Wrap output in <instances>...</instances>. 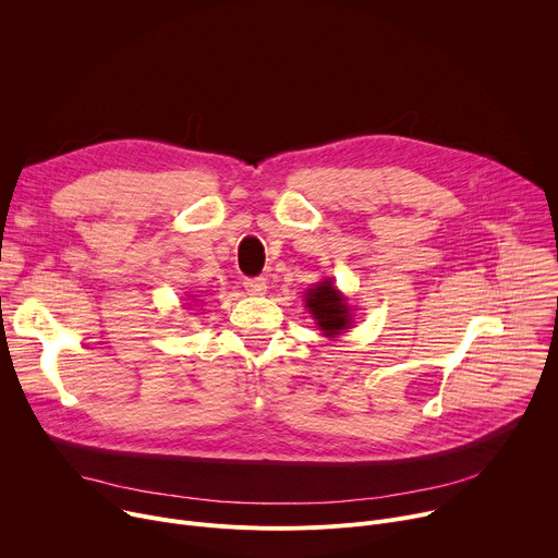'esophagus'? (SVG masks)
I'll return each mask as SVG.
<instances>
[{
	"instance_id": "1",
	"label": "esophagus",
	"mask_w": 558,
	"mask_h": 558,
	"mask_svg": "<svg viewBox=\"0 0 558 558\" xmlns=\"http://www.w3.org/2000/svg\"><path fill=\"white\" fill-rule=\"evenodd\" d=\"M242 284H244L246 293H251V295H263L267 291V280L265 278H246Z\"/></svg>"
}]
</instances>
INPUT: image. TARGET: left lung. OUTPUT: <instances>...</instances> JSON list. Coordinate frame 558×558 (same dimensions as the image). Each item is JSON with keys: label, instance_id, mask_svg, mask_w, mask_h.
Returning <instances> with one entry per match:
<instances>
[{"label": "left lung", "instance_id": "1", "mask_svg": "<svg viewBox=\"0 0 558 558\" xmlns=\"http://www.w3.org/2000/svg\"><path fill=\"white\" fill-rule=\"evenodd\" d=\"M305 307L327 338H336L353 325L351 307L347 305V298L336 289L333 278H325L305 293Z\"/></svg>", "mask_w": 558, "mask_h": 558}]
</instances>
